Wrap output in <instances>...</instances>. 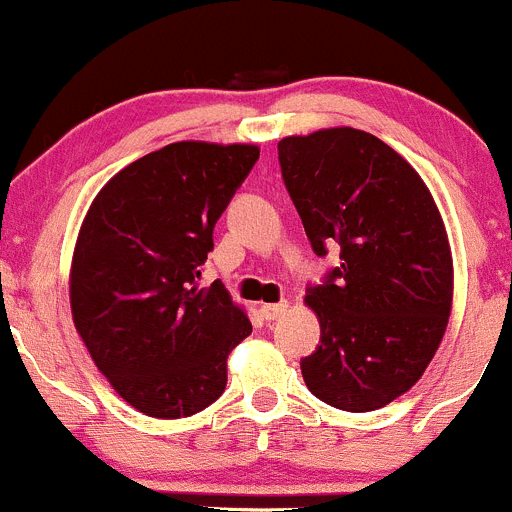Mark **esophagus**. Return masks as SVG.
Here are the masks:
<instances>
[{
    "label": "esophagus",
    "instance_id": "esophagus-1",
    "mask_svg": "<svg viewBox=\"0 0 512 512\" xmlns=\"http://www.w3.org/2000/svg\"><path fill=\"white\" fill-rule=\"evenodd\" d=\"M286 311H288V301L263 303V306H261V316L266 318V321H276V318H281Z\"/></svg>",
    "mask_w": 512,
    "mask_h": 512
}]
</instances>
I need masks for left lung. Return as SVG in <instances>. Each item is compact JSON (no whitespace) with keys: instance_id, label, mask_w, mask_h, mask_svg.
Segmentation results:
<instances>
[{"instance_id":"1","label":"left lung","mask_w":512,"mask_h":512,"mask_svg":"<svg viewBox=\"0 0 512 512\" xmlns=\"http://www.w3.org/2000/svg\"><path fill=\"white\" fill-rule=\"evenodd\" d=\"M283 184L316 256L341 254L306 291L321 343L301 361L308 391L366 413L411 391L453 306V256L418 171L368 131L338 126L278 141Z\"/></svg>"}]
</instances>
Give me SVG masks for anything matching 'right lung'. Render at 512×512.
<instances>
[{"mask_svg":"<svg viewBox=\"0 0 512 512\" xmlns=\"http://www.w3.org/2000/svg\"><path fill=\"white\" fill-rule=\"evenodd\" d=\"M258 159L254 144L176 141L131 161L91 201L74 246L77 333L116 393L151 418L204 411L251 333L224 283L199 288L214 226Z\"/></svg>","mask_w":512,"mask_h":512,"instance_id":"right-lung-1","label":"right lung"}]
</instances>
